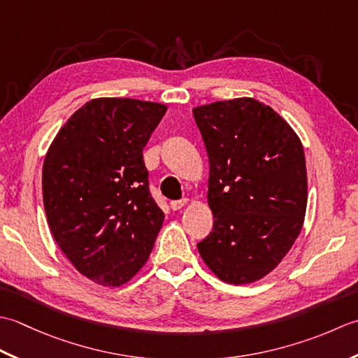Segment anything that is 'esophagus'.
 I'll use <instances>...</instances> for the list:
<instances>
[{"label": "esophagus", "instance_id": "obj_1", "mask_svg": "<svg viewBox=\"0 0 358 358\" xmlns=\"http://www.w3.org/2000/svg\"><path fill=\"white\" fill-rule=\"evenodd\" d=\"M187 199H180V201H173L171 203H170V207H171V210H180V208H184L185 206H187Z\"/></svg>", "mask_w": 358, "mask_h": 358}]
</instances>
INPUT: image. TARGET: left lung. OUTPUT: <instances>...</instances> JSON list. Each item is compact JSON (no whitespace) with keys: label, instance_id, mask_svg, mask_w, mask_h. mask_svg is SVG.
<instances>
[{"label":"left lung","instance_id":"1","mask_svg":"<svg viewBox=\"0 0 358 358\" xmlns=\"http://www.w3.org/2000/svg\"><path fill=\"white\" fill-rule=\"evenodd\" d=\"M210 160L208 207L215 224L198 244L224 282L250 284L275 271L300 235L308 171L300 137L252 97L193 108Z\"/></svg>","mask_w":358,"mask_h":358}]
</instances>
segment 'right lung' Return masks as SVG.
<instances>
[{
  "instance_id": "1",
  "label": "right lung",
  "mask_w": 358,
  "mask_h": 358,
  "mask_svg": "<svg viewBox=\"0 0 358 358\" xmlns=\"http://www.w3.org/2000/svg\"><path fill=\"white\" fill-rule=\"evenodd\" d=\"M165 113L156 101L92 99L46 152L43 203L50 233L71 264L99 286L120 287L137 275L162 227L142 152Z\"/></svg>"
}]
</instances>
